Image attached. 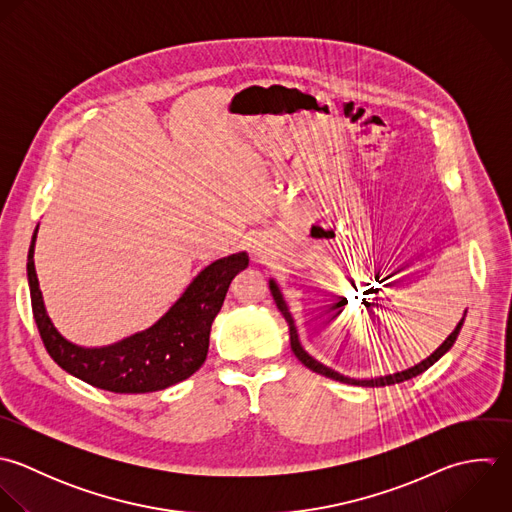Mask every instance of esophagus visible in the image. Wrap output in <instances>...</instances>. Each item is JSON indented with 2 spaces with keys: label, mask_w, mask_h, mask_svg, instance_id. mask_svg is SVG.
Returning <instances> with one entry per match:
<instances>
[{
  "label": "esophagus",
  "mask_w": 512,
  "mask_h": 512,
  "mask_svg": "<svg viewBox=\"0 0 512 512\" xmlns=\"http://www.w3.org/2000/svg\"><path fill=\"white\" fill-rule=\"evenodd\" d=\"M251 253H253L255 257H261V253H263V251H261V245H259V243H253V245H251Z\"/></svg>",
  "instance_id": "34e87169"
}]
</instances>
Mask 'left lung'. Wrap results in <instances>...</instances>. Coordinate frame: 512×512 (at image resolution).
Returning a JSON list of instances; mask_svg holds the SVG:
<instances>
[{
  "instance_id": "obj_1",
  "label": "left lung",
  "mask_w": 512,
  "mask_h": 512,
  "mask_svg": "<svg viewBox=\"0 0 512 512\" xmlns=\"http://www.w3.org/2000/svg\"><path fill=\"white\" fill-rule=\"evenodd\" d=\"M269 289H271V293H273V299H275V303H277V307H279V311L283 313V317H285V321L289 323V335H291V349H293V353H295V357L307 367V369H311L313 373H317V375H323V377H327V379H333V381H339V383H347V385H357V387H387V385H395V383H403V381H409V379H413V377H417V375H421V373H425L429 367H433L453 345H455V341H457V337H459V333H461V329H463V323H465V317H467V309H465V313H463V319L457 323V327L453 329V333L427 357V359H423L421 363H417V365H413V367H409V369H405V371H397V373H389V375H379V377H367V379H357V377H349V375H343V373H339V371H335L333 367H329V365H325V363H321V361H317L313 355H309L307 351H305V347L301 345V341H299V333H297V325H295V319H293V315H291V309H289V305H287V301H285V297H283V291H281V287H279V283L271 277L269 279Z\"/></svg>"
}]
</instances>
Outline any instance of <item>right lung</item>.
<instances>
[{"instance_id":"right-lung-1","label":"right lung","mask_w":512,"mask_h":512,"mask_svg":"<svg viewBox=\"0 0 512 512\" xmlns=\"http://www.w3.org/2000/svg\"><path fill=\"white\" fill-rule=\"evenodd\" d=\"M37 229L27 253V283L41 341L65 373L109 393H155L189 379L207 359L211 325L231 281L249 265L245 251L221 257L201 269L151 327L111 345L83 347L65 339L47 315L33 261Z\"/></svg>"}]
</instances>
